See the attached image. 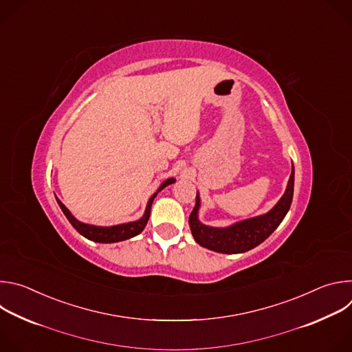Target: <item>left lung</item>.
Wrapping results in <instances>:
<instances>
[{
	"label": "left lung",
	"mask_w": 352,
	"mask_h": 352,
	"mask_svg": "<svg viewBox=\"0 0 352 352\" xmlns=\"http://www.w3.org/2000/svg\"><path fill=\"white\" fill-rule=\"evenodd\" d=\"M294 195V166L288 179L287 189L278 204L266 214L239 221L227 228L208 227L197 220L200 206L199 196L189 216V227L195 241L210 250L220 254H242L262 243L280 226L289 210Z\"/></svg>",
	"instance_id": "8db88e82"
}]
</instances>
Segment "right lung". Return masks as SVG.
I'll list each match as a JSON object with an SVG mask.
<instances>
[{
  "mask_svg": "<svg viewBox=\"0 0 352 352\" xmlns=\"http://www.w3.org/2000/svg\"><path fill=\"white\" fill-rule=\"evenodd\" d=\"M175 179L174 178H170L167 181H164L159 190L152 195V197L148 199L147 202V206H146V212L143 214V217L138 221H132V223H126V224H120V226H113V227H96V226H90V224H83L80 221H78L72 214L71 212L60 202V200L57 199V202L61 208V210L64 212L65 217L69 220V223L74 226V228L80 234L83 235L85 238L90 239V241H94V242H104V243H110V242H120V241H124V239H128V238H132L135 235H138L139 232L143 231L144 226L147 224V220H148V216H150V208H152V204L153 200L156 197V195L164 189L167 185L173 184Z\"/></svg>",
  "mask_w": 352,
  "mask_h": 352,
  "instance_id": "1",
  "label": "right lung"
}]
</instances>
